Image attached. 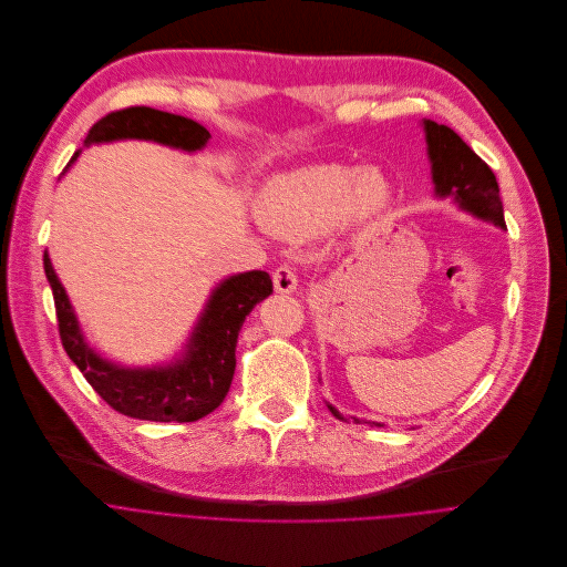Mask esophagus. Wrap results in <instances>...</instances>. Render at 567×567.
Instances as JSON below:
<instances>
[{
  "instance_id": "esophagus-1",
  "label": "esophagus",
  "mask_w": 567,
  "mask_h": 567,
  "mask_svg": "<svg viewBox=\"0 0 567 567\" xmlns=\"http://www.w3.org/2000/svg\"><path fill=\"white\" fill-rule=\"evenodd\" d=\"M272 284L277 292H295L297 290V275L290 266H279L272 272Z\"/></svg>"
}]
</instances>
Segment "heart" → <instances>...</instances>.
I'll return each mask as SVG.
<instances>
[{"mask_svg": "<svg viewBox=\"0 0 567 567\" xmlns=\"http://www.w3.org/2000/svg\"><path fill=\"white\" fill-rule=\"evenodd\" d=\"M391 194L389 178L378 169L358 174L347 165H312L270 181L261 196V218L281 237L306 239L339 212L351 220L380 214Z\"/></svg>", "mask_w": 567, "mask_h": 567, "instance_id": "b5f03b06", "label": "heart"}]
</instances>
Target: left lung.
Returning <instances> with one entry per match:
<instances>
[{
  "mask_svg": "<svg viewBox=\"0 0 567 567\" xmlns=\"http://www.w3.org/2000/svg\"><path fill=\"white\" fill-rule=\"evenodd\" d=\"M424 134H426L435 194L454 196L463 209L476 214L478 218L492 220L494 225H498V228H505L498 181L489 169V165L446 125L424 121ZM328 409L334 417L344 420L342 413H339L334 406L328 404ZM353 420L360 422L358 417Z\"/></svg>",
  "mask_w": 567,
  "mask_h": 567,
  "instance_id": "left-lung-1",
  "label": "left lung"
}]
</instances>
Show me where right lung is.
I'll use <instances>...</instances> for the list:
<instances>
[{"instance_id":"1","label":"right lung","mask_w":567,"mask_h":567,"mask_svg":"<svg viewBox=\"0 0 567 567\" xmlns=\"http://www.w3.org/2000/svg\"><path fill=\"white\" fill-rule=\"evenodd\" d=\"M123 138L154 141L196 152L207 145L209 132L176 113L152 106H127L100 118L89 130L84 145ZM44 272L53 290L58 330L66 355L111 409L152 422H194L225 400L235 378L239 330L252 308L272 295V279L264 270L241 272L220 281L209 295L181 360L154 369H125L102 360L84 342L75 312L47 252Z\"/></svg>"}]
</instances>
